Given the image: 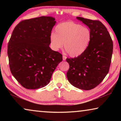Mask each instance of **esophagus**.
I'll list each match as a JSON object with an SVG mask.
<instances>
[{"label":"esophagus","mask_w":121,"mask_h":121,"mask_svg":"<svg viewBox=\"0 0 121 121\" xmlns=\"http://www.w3.org/2000/svg\"><path fill=\"white\" fill-rule=\"evenodd\" d=\"M62 58H63V61H65V60H66L67 57L65 56H62Z\"/></svg>","instance_id":"34e87169"}]
</instances>
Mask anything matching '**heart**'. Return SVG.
Returning a JSON list of instances; mask_svg holds the SVG:
<instances>
[{
  "mask_svg": "<svg viewBox=\"0 0 121 121\" xmlns=\"http://www.w3.org/2000/svg\"><path fill=\"white\" fill-rule=\"evenodd\" d=\"M54 32L50 36L51 46L53 50L58 51L63 46L69 56L77 57L86 50L91 39L89 29L73 22H65L59 24Z\"/></svg>",
  "mask_w": 121,
  "mask_h": 121,
  "instance_id": "heart-1",
  "label": "heart"
}]
</instances>
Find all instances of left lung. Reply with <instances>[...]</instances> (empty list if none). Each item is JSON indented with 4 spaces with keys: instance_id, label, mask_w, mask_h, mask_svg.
Listing matches in <instances>:
<instances>
[{
    "instance_id": "1",
    "label": "left lung",
    "mask_w": 121,
    "mask_h": 121,
    "mask_svg": "<svg viewBox=\"0 0 121 121\" xmlns=\"http://www.w3.org/2000/svg\"><path fill=\"white\" fill-rule=\"evenodd\" d=\"M90 29L91 39L84 52L77 58H67L68 80L78 89L90 90L101 82L109 71L113 43L107 28L101 22L77 17Z\"/></svg>"
}]
</instances>
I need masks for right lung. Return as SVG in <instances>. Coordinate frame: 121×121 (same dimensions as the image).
<instances>
[{
	"label": "right lung",
	"instance_id": "obj_1",
	"mask_svg": "<svg viewBox=\"0 0 121 121\" xmlns=\"http://www.w3.org/2000/svg\"><path fill=\"white\" fill-rule=\"evenodd\" d=\"M56 23L54 17L40 16L22 21L12 32L7 49L10 70L26 89L45 86L62 61V54L49 46Z\"/></svg>",
	"mask_w": 121,
	"mask_h": 121
}]
</instances>
